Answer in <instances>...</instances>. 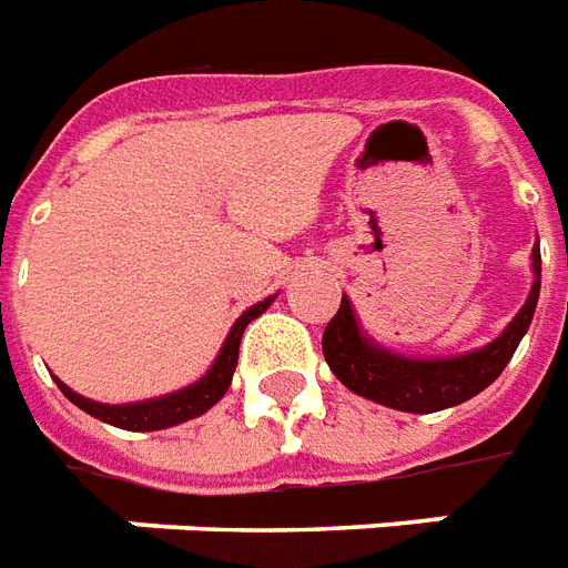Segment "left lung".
Instances as JSON below:
<instances>
[{"instance_id":"left-lung-1","label":"left lung","mask_w":568,"mask_h":568,"mask_svg":"<svg viewBox=\"0 0 568 568\" xmlns=\"http://www.w3.org/2000/svg\"><path fill=\"white\" fill-rule=\"evenodd\" d=\"M532 273L536 280H532L530 297L520 306L518 316L508 322L506 331L487 346L455 355V358L422 361L382 348L361 331L352 301L343 295L337 316L327 322L325 337H322L327 367L334 369V376L348 390L390 409H400V413H439V409L469 400L506 369L530 327L541 285L539 243L532 246Z\"/></svg>"}]
</instances>
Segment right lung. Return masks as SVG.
<instances>
[{"label":"right lung","mask_w":568,"mask_h":568,"mask_svg":"<svg viewBox=\"0 0 568 568\" xmlns=\"http://www.w3.org/2000/svg\"><path fill=\"white\" fill-rule=\"evenodd\" d=\"M273 297H264L262 304L250 306L243 313L234 327L229 331V337L222 343L220 355L213 361V367L201 376L195 385L189 388H180L174 394H165V397H155V400H141V403H123V406H111V403H95L81 397L78 390H71L69 385H60V390L69 397L74 406H81L83 413L99 418L104 424H113V427H123V430H165V427H174V424H183L189 418H199L213 406V403L222 400V394L229 390L231 376H234V367H237V352H241V337L246 325L252 318H258L271 306Z\"/></svg>","instance_id":"add662e5"}]
</instances>
